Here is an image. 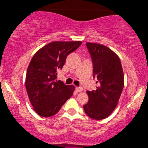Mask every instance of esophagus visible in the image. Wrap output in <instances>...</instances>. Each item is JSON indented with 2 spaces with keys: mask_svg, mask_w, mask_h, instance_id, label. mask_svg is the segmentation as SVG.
Segmentation results:
<instances>
[{
  "mask_svg": "<svg viewBox=\"0 0 148 148\" xmlns=\"http://www.w3.org/2000/svg\"><path fill=\"white\" fill-rule=\"evenodd\" d=\"M76 91L77 92H81L83 91V88L81 86H77V87H76Z\"/></svg>",
  "mask_w": 148,
  "mask_h": 148,
  "instance_id": "1",
  "label": "esophagus"
}]
</instances>
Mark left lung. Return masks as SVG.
<instances>
[{"instance_id":"8db88e82","label":"left lung","mask_w":148,"mask_h":148,"mask_svg":"<svg viewBox=\"0 0 148 148\" xmlns=\"http://www.w3.org/2000/svg\"><path fill=\"white\" fill-rule=\"evenodd\" d=\"M93 63L96 90L87 91L89 101L83 106L85 113L94 120H103L112 114L118 104L123 89V69L119 56L107 46L86 43Z\"/></svg>"}]
</instances>
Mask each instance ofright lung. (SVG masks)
Wrapping results in <instances>:
<instances>
[{
	"instance_id": "1",
	"label": "right lung",
	"mask_w": 148,
	"mask_h": 148,
	"mask_svg": "<svg viewBox=\"0 0 148 148\" xmlns=\"http://www.w3.org/2000/svg\"><path fill=\"white\" fill-rule=\"evenodd\" d=\"M82 41H53L34 55L26 76V89L34 110L40 116L56 114L75 89L56 79L67 56L82 44Z\"/></svg>"
}]
</instances>
